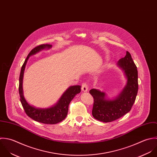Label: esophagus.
I'll return each mask as SVG.
<instances>
[{
	"mask_svg": "<svg viewBox=\"0 0 157 157\" xmlns=\"http://www.w3.org/2000/svg\"><path fill=\"white\" fill-rule=\"evenodd\" d=\"M88 85L86 83H83L82 85V90L83 91V92H86L88 91Z\"/></svg>",
	"mask_w": 157,
	"mask_h": 157,
	"instance_id": "34e87169",
	"label": "esophagus"
}]
</instances>
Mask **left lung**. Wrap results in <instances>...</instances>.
Segmentation results:
<instances>
[{
    "mask_svg": "<svg viewBox=\"0 0 157 157\" xmlns=\"http://www.w3.org/2000/svg\"><path fill=\"white\" fill-rule=\"evenodd\" d=\"M117 65L124 71L127 80L125 86L117 97L107 99L104 92L96 89L90 91L94 98L93 116L102 122L114 121L128 113L138 93V71L130 53L127 51L126 55L118 61Z\"/></svg>",
    "mask_w": 157,
    "mask_h": 157,
    "instance_id": "8db88e82",
    "label": "left lung"
}]
</instances>
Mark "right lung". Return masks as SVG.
Returning <instances> with one entry per match:
<instances>
[{"instance_id": "1", "label": "right lung", "mask_w": 157, "mask_h": 157, "mask_svg": "<svg viewBox=\"0 0 157 157\" xmlns=\"http://www.w3.org/2000/svg\"><path fill=\"white\" fill-rule=\"evenodd\" d=\"M51 48L52 45L50 44H41L33 49L29 53L21 67L19 76V93L21 102L25 113L28 116L35 121L46 124H55L63 121L67 114L68 106L71 101L73 99L76 94L80 93L81 91V86L80 85L70 86L63 93L56 104L48 108H40L35 107L29 104L25 99L23 94L22 81L24 72L28 59L30 56L33 55L43 49H49Z\"/></svg>"}]
</instances>
